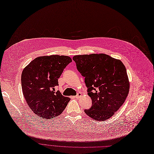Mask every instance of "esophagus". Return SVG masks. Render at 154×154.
Returning a JSON list of instances; mask_svg holds the SVG:
<instances>
[{
	"instance_id": "1",
	"label": "esophagus",
	"mask_w": 154,
	"mask_h": 154,
	"mask_svg": "<svg viewBox=\"0 0 154 154\" xmlns=\"http://www.w3.org/2000/svg\"><path fill=\"white\" fill-rule=\"evenodd\" d=\"M82 93H78L77 94V95L75 96V97L76 98H79V97H80L81 96H82Z\"/></svg>"
}]
</instances>
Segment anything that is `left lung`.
Returning <instances> with one entry per match:
<instances>
[{
  "mask_svg": "<svg viewBox=\"0 0 154 154\" xmlns=\"http://www.w3.org/2000/svg\"><path fill=\"white\" fill-rule=\"evenodd\" d=\"M73 60L78 71L85 77L88 94L92 100L91 107L85 112L97 121L109 119L122 106L129 93L124 64L106 54L77 55Z\"/></svg>",
  "mask_w": 154,
  "mask_h": 154,
  "instance_id": "left-lung-1",
  "label": "left lung"
}]
</instances>
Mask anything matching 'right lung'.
<instances>
[{
	"label": "right lung",
	"mask_w": 154,
	"mask_h": 154,
	"mask_svg": "<svg viewBox=\"0 0 154 154\" xmlns=\"http://www.w3.org/2000/svg\"><path fill=\"white\" fill-rule=\"evenodd\" d=\"M72 62L67 56L40 57L27 65L21 74V86L24 98L34 112L40 117L51 119L60 116L70 98L60 91L58 79L64 68Z\"/></svg>",
	"instance_id": "1"
}]
</instances>
